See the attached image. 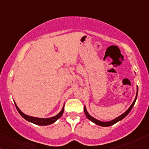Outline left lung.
<instances>
[{"label":"left lung","instance_id":"1","mask_svg":"<svg viewBox=\"0 0 149 149\" xmlns=\"http://www.w3.org/2000/svg\"><path fill=\"white\" fill-rule=\"evenodd\" d=\"M137 96H138V87H137V92H136V98H135L134 101H133V102L132 103V104L130 105V107L128 108V109H127V110L125 111V112H124L123 114H122L121 115H120V116H118V118H115L114 120H112L110 121H107V122H103V121H101V120H97L96 118H93V117H91V115L88 114V112H87V109H86V106H84V112H85V115L86 116V118H88L89 120H91V122H93L94 123H95L96 125H98L100 126H102V127H108V126H111L112 125L115 124V123H117L118 122L122 120L124 118H125L126 116H127V115L129 114V112L131 111L132 108L133 107V106H134L135 104V102H136V99H137Z\"/></svg>","mask_w":149,"mask_h":149}]
</instances>
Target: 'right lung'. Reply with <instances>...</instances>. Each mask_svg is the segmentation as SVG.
I'll return each instance as SVG.
<instances>
[{
  "mask_svg": "<svg viewBox=\"0 0 149 149\" xmlns=\"http://www.w3.org/2000/svg\"><path fill=\"white\" fill-rule=\"evenodd\" d=\"M14 104H15V106H16V109H17L18 112H19V113L20 114V115H22V116L23 117V118H24L26 120L30 122V123H34V124H35V125H49L52 124V123H55V121L58 120L59 119L61 116H62L63 114L64 105H65V104H64L63 107V108H62V109L61 110V112H60L58 115H55V116L51 117V118H36V117L29 116V115H26V114H24V112H22V111L20 110V109L18 107V106L16 105V104L15 102H14Z\"/></svg>",
  "mask_w": 149,
  "mask_h": 149,
  "instance_id": "add662e5",
  "label": "right lung"
}]
</instances>
